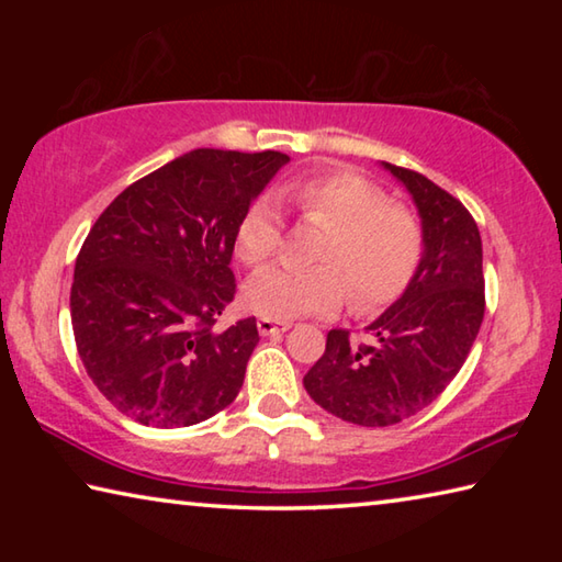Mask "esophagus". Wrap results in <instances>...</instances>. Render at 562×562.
Listing matches in <instances>:
<instances>
[{
    "label": "esophagus",
    "instance_id": "34e87169",
    "mask_svg": "<svg viewBox=\"0 0 562 562\" xmlns=\"http://www.w3.org/2000/svg\"><path fill=\"white\" fill-rule=\"evenodd\" d=\"M292 325L290 322H280V319H270V317H260L258 319V329L262 337H272V335H282V331H288Z\"/></svg>",
    "mask_w": 562,
    "mask_h": 562
}]
</instances>
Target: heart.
Masks as SVG:
<instances>
[{
    "mask_svg": "<svg viewBox=\"0 0 562 562\" xmlns=\"http://www.w3.org/2000/svg\"><path fill=\"white\" fill-rule=\"evenodd\" d=\"M282 198L304 217L329 225L317 268H268L243 288L255 315L294 319L331 312L355 290L357 310L369 312L394 302L424 258V227L412 207L392 203L374 180L355 170H315L282 188ZM282 215L270 198L245 207L235 227V255L247 268H260L282 245Z\"/></svg>",
    "mask_w": 562,
    "mask_h": 562,
    "instance_id": "1",
    "label": "heart"
}]
</instances>
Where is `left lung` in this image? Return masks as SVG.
<instances>
[{
  "label": "left lung",
  "instance_id": "8db88e82",
  "mask_svg": "<svg viewBox=\"0 0 562 562\" xmlns=\"http://www.w3.org/2000/svg\"><path fill=\"white\" fill-rule=\"evenodd\" d=\"M382 166L414 198L422 265L402 297L367 327L369 345L329 329L325 355L304 374V389L325 412L357 426H392L429 406L459 374L486 310L481 233L471 213L416 170Z\"/></svg>",
  "mask_w": 562,
  "mask_h": 562
}]
</instances>
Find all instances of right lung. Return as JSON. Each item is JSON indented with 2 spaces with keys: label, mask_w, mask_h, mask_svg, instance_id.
<instances>
[{
  "label": "right lung",
  "mask_w": 562,
  "mask_h": 562,
  "mask_svg": "<svg viewBox=\"0 0 562 562\" xmlns=\"http://www.w3.org/2000/svg\"><path fill=\"white\" fill-rule=\"evenodd\" d=\"M288 160L190 150L93 223L74 268V339L91 382L133 422L180 429L235 402L260 341L255 317L215 329L235 297V227Z\"/></svg>",
  "instance_id": "right-lung-1"
}]
</instances>
